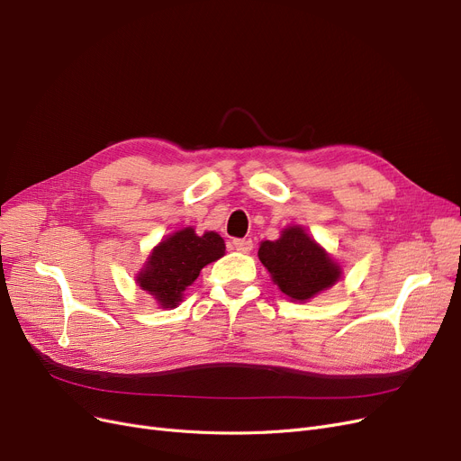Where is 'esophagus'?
<instances>
[{
	"label": "esophagus",
	"mask_w": 461,
	"mask_h": 461,
	"mask_svg": "<svg viewBox=\"0 0 461 461\" xmlns=\"http://www.w3.org/2000/svg\"><path fill=\"white\" fill-rule=\"evenodd\" d=\"M232 248L240 253H249L253 249V242L249 238H236V240H232Z\"/></svg>",
	"instance_id": "34e87169"
}]
</instances>
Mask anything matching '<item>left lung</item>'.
<instances>
[{
    "label": "left lung",
    "mask_w": 461,
    "mask_h": 461,
    "mask_svg": "<svg viewBox=\"0 0 461 461\" xmlns=\"http://www.w3.org/2000/svg\"><path fill=\"white\" fill-rule=\"evenodd\" d=\"M259 261L274 285L293 303H306L342 278L340 263L303 225H289L278 240L259 246Z\"/></svg>",
    "instance_id": "obj_1"
}]
</instances>
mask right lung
Masks as SVG:
<instances>
[{
  "label": "right lung",
  "mask_w": 461,
  "mask_h": 461,
  "mask_svg": "<svg viewBox=\"0 0 461 461\" xmlns=\"http://www.w3.org/2000/svg\"><path fill=\"white\" fill-rule=\"evenodd\" d=\"M225 255V240L213 230L196 234L183 227L151 249L136 274V284L149 293L160 308H176L183 293L198 278L200 270Z\"/></svg>",
  "instance_id": "right-lung-1"
}]
</instances>
